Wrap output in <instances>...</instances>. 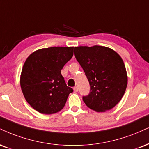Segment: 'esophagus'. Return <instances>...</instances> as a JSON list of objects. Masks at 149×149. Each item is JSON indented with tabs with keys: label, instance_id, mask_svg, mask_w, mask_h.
<instances>
[{
	"label": "esophagus",
	"instance_id": "34e87169",
	"mask_svg": "<svg viewBox=\"0 0 149 149\" xmlns=\"http://www.w3.org/2000/svg\"><path fill=\"white\" fill-rule=\"evenodd\" d=\"M73 90H74L75 92H78V87H73Z\"/></svg>",
	"mask_w": 149,
	"mask_h": 149
}]
</instances>
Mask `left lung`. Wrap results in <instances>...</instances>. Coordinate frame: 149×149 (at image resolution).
<instances>
[{
	"label": "left lung",
	"instance_id": "1",
	"mask_svg": "<svg viewBox=\"0 0 149 149\" xmlns=\"http://www.w3.org/2000/svg\"><path fill=\"white\" fill-rule=\"evenodd\" d=\"M74 55L85 73L90 92L82 100L96 112H105L122 98L128 84L126 69L121 57L110 48L78 46Z\"/></svg>",
	"mask_w": 149,
	"mask_h": 149
}]
</instances>
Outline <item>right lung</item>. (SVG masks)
<instances>
[{
    "label": "right lung",
    "instance_id": "1",
    "mask_svg": "<svg viewBox=\"0 0 149 149\" xmlns=\"http://www.w3.org/2000/svg\"><path fill=\"white\" fill-rule=\"evenodd\" d=\"M73 47H50L33 52L21 74V90L26 101L42 114H55L63 108L72 88L61 70L73 57Z\"/></svg>",
    "mask_w": 149,
    "mask_h": 149
}]
</instances>
